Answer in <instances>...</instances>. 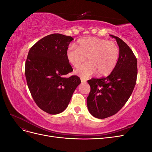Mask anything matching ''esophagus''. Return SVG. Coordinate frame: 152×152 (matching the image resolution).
I'll return each instance as SVG.
<instances>
[{
    "instance_id": "1",
    "label": "esophagus",
    "mask_w": 152,
    "mask_h": 152,
    "mask_svg": "<svg viewBox=\"0 0 152 152\" xmlns=\"http://www.w3.org/2000/svg\"><path fill=\"white\" fill-rule=\"evenodd\" d=\"M80 80H81L82 82H87V80L84 79V78H80Z\"/></svg>"
}]
</instances>
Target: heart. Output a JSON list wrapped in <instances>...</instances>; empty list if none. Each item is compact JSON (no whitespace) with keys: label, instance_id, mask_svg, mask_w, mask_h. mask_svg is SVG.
<instances>
[{"label":"heart","instance_id":"1","mask_svg":"<svg viewBox=\"0 0 152 152\" xmlns=\"http://www.w3.org/2000/svg\"><path fill=\"white\" fill-rule=\"evenodd\" d=\"M120 50L113 40L95 37H87L77 41V46L70 45L66 50L67 60L75 68L86 60L89 62L75 71L78 75L87 78L98 72L99 76L111 73L118 62Z\"/></svg>","mask_w":152,"mask_h":152}]
</instances>
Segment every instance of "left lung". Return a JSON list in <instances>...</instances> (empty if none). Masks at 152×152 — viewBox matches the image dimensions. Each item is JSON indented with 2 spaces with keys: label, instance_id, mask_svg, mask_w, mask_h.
Returning a JSON list of instances; mask_svg holds the SVG:
<instances>
[{
  "label": "left lung",
  "instance_id": "1",
  "mask_svg": "<svg viewBox=\"0 0 152 152\" xmlns=\"http://www.w3.org/2000/svg\"><path fill=\"white\" fill-rule=\"evenodd\" d=\"M110 36L116 39L120 50L116 66L108 76L87 81L91 87L87 108L92 115L101 119L113 115L124 107L134 90L137 75L132 50L118 37Z\"/></svg>",
  "mask_w": 152,
  "mask_h": 152
}]
</instances>
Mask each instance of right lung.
I'll list each match as a JSON object with an SVG mask.
<instances>
[{
    "label": "right lung",
    "instance_id": "1",
    "mask_svg": "<svg viewBox=\"0 0 152 152\" xmlns=\"http://www.w3.org/2000/svg\"><path fill=\"white\" fill-rule=\"evenodd\" d=\"M73 40L60 34L47 35L30 48L27 56L25 73L31 95L37 105L49 114L63 112L81 82L77 75L65 77L73 71L66 56Z\"/></svg>",
    "mask_w": 152,
    "mask_h": 152
}]
</instances>
